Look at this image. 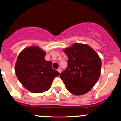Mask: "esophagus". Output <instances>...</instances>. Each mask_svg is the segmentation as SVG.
Returning a JSON list of instances; mask_svg holds the SVG:
<instances>
[{
    "label": "esophagus",
    "instance_id": "esophagus-1",
    "mask_svg": "<svg viewBox=\"0 0 121 121\" xmlns=\"http://www.w3.org/2000/svg\"><path fill=\"white\" fill-rule=\"evenodd\" d=\"M57 71H58V72H59L60 73H61V69L60 68H58L57 69Z\"/></svg>",
    "mask_w": 121,
    "mask_h": 121
}]
</instances>
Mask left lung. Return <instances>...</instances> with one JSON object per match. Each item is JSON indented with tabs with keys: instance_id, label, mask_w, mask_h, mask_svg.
<instances>
[{
	"instance_id": "left-lung-1",
	"label": "left lung",
	"mask_w": 121,
	"mask_h": 121,
	"mask_svg": "<svg viewBox=\"0 0 121 121\" xmlns=\"http://www.w3.org/2000/svg\"><path fill=\"white\" fill-rule=\"evenodd\" d=\"M68 56V67L61 73L66 88L75 95L90 91L100 75V58L87 44L73 43L64 50Z\"/></svg>"
}]
</instances>
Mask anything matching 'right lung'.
Instances as JSON below:
<instances>
[{
    "label": "right lung",
    "mask_w": 121,
    "mask_h": 121,
    "mask_svg": "<svg viewBox=\"0 0 121 121\" xmlns=\"http://www.w3.org/2000/svg\"><path fill=\"white\" fill-rule=\"evenodd\" d=\"M45 52L38 46L26 48L20 52L15 65L17 77L22 86L30 92L42 93L50 88L59 72L45 59Z\"/></svg>",
    "instance_id": "obj_1"
}]
</instances>
